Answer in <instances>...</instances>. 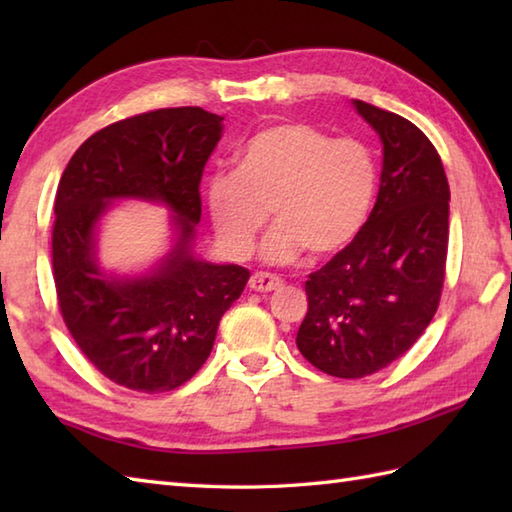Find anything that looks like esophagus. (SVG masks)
Wrapping results in <instances>:
<instances>
[{"label":"esophagus","mask_w":512,"mask_h":512,"mask_svg":"<svg viewBox=\"0 0 512 512\" xmlns=\"http://www.w3.org/2000/svg\"><path fill=\"white\" fill-rule=\"evenodd\" d=\"M281 284H284V281H281L277 275H270V273H255L253 277L248 279L250 290H255V292H273Z\"/></svg>","instance_id":"34e87169"}]
</instances>
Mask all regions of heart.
<instances>
[{
    "mask_svg": "<svg viewBox=\"0 0 512 512\" xmlns=\"http://www.w3.org/2000/svg\"><path fill=\"white\" fill-rule=\"evenodd\" d=\"M376 162L361 140L332 138L310 123L262 127L239 147L235 171L204 182L217 242L242 259L270 213L277 224L262 242L268 264L339 253L361 233L376 195Z\"/></svg>",
    "mask_w": 512,
    "mask_h": 512,
    "instance_id": "1",
    "label": "heart"
}]
</instances>
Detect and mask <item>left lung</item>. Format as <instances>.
I'll return each mask as SVG.
<instances>
[{
	"label": "left lung",
	"instance_id": "obj_1",
	"mask_svg": "<svg viewBox=\"0 0 512 512\" xmlns=\"http://www.w3.org/2000/svg\"><path fill=\"white\" fill-rule=\"evenodd\" d=\"M383 143L372 213L350 246L306 281L297 347L321 372L363 378L405 354L438 310L449 246V182L420 129L352 101Z\"/></svg>",
	"mask_w": 512,
	"mask_h": 512
}]
</instances>
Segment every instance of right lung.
<instances>
[{"label":"right lung","mask_w":512,"mask_h":512,"mask_svg":"<svg viewBox=\"0 0 512 512\" xmlns=\"http://www.w3.org/2000/svg\"><path fill=\"white\" fill-rule=\"evenodd\" d=\"M222 121L202 107L125 118L85 140L63 171L52 228L59 308L81 352L116 385L160 394L187 383L250 277L193 253L200 180ZM118 199L158 201L174 213L170 253L145 274H107L98 262V224Z\"/></svg>","instance_id":"obj_1"}]
</instances>
